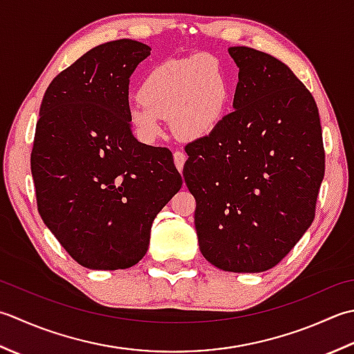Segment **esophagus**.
Here are the masks:
<instances>
[{
	"mask_svg": "<svg viewBox=\"0 0 354 354\" xmlns=\"http://www.w3.org/2000/svg\"><path fill=\"white\" fill-rule=\"evenodd\" d=\"M174 163H176L177 169L182 172L185 163H186V154L183 153V151H176V153H174Z\"/></svg>",
	"mask_w": 354,
	"mask_h": 354,
	"instance_id": "esophagus-1",
	"label": "esophagus"
}]
</instances>
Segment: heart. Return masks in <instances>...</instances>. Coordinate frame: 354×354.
<instances>
[{
	"instance_id": "heart-1",
	"label": "heart",
	"mask_w": 354,
	"mask_h": 354,
	"mask_svg": "<svg viewBox=\"0 0 354 354\" xmlns=\"http://www.w3.org/2000/svg\"><path fill=\"white\" fill-rule=\"evenodd\" d=\"M139 96L129 104L128 116L142 139H156L158 119H169L178 139L194 140L212 133L225 118L229 79L215 57L197 55L151 68Z\"/></svg>"
}]
</instances>
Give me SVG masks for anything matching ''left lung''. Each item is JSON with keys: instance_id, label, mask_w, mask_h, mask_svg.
Returning <instances> with one entry per match:
<instances>
[{"instance_id": "1", "label": "left lung", "mask_w": 354, "mask_h": 354, "mask_svg": "<svg viewBox=\"0 0 354 354\" xmlns=\"http://www.w3.org/2000/svg\"><path fill=\"white\" fill-rule=\"evenodd\" d=\"M238 71L232 113L185 147L200 250L226 272L269 270L312 225L326 172L319 111L286 64L230 47Z\"/></svg>"}]
</instances>
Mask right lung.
<instances>
[{"mask_svg": "<svg viewBox=\"0 0 354 354\" xmlns=\"http://www.w3.org/2000/svg\"><path fill=\"white\" fill-rule=\"evenodd\" d=\"M147 44L110 41L57 75L42 99L30 168L41 218L77 264L119 270L147 254L156 215L183 185L168 148L136 139L128 85Z\"/></svg>", "mask_w": 354, "mask_h": 354, "instance_id": "obj_1", "label": "right lung"}]
</instances>
